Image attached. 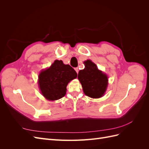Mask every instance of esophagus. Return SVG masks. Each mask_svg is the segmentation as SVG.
<instances>
[{
	"label": "esophagus",
	"mask_w": 149,
	"mask_h": 149,
	"mask_svg": "<svg viewBox=\"0 0 149 149\" xmlns=\"http://www.w3.org/2000/svg\"><path fill=\"white\" fill-rule=\"evenodd\" d=\"M74 70H75V71H76V73H78V72H79V69H78V68H75Z\"/></svg>",
	"instance_id": "obj_1"
}]
</instances>
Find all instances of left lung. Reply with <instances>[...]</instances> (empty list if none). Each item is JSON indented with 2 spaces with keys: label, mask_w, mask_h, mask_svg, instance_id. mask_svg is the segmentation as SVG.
Segmentation results:
<instances>
[{
  "label": "left lung",
  "mask_w": 149,
  "mask_h": 149,
  "mask_svg": "<svg viewBox=\"0 0 149 149\" xmlns=\"http://www.w3.org/2000/svg\"><path fill=\"white\" fill-rule=\"evenodd\" d=\"M85 68L79 71L78 78L82 85L86 95L92 98L103 96L107 86V76L98 70L91 60L84 61Z\"/></svg>",
  "instance_id": "1"
}]
</instances>
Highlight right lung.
<instances>
[{
  "label": "right lung",
  "instance_id": "1",
  "mask_svg": "<svg viewBox=\"0 0 149 149\" xmlns=\"http://www.w3.org/2000/svg\"><path fill=\"white\" fill-rule=\"evenodd\" d=\"M76 77L77 73L71 66L55 60L48 69L40 73L39 88L47 100H58L65 95L68 83Z\"/></svg>",
  "mask_w": 149,
  "mask_h": 149
}]
</instances>
